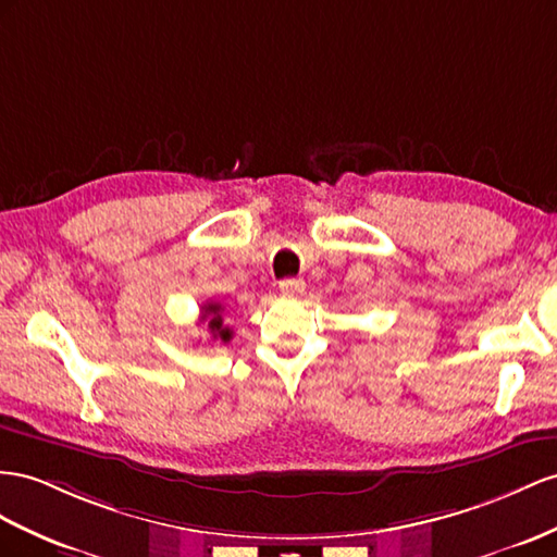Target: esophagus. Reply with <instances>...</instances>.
I'll list each match as a JSON object with an SVG mask.
<instances>
[{"instance_id":"obj_1","label":"esophagus","mask_w":557,"mask_h":557,"mask_svg":"<svg viewBox=\"0 0 557 557\" xmlns=\"http://www.w3.org/2000/svg\"><path fill=\"white\" fill-rule=\"evenodd\" d=\"M280 292L282 294H292V296L304 294L306 292V282L301 277H287V280L280 282Z\"/></svg>"}]
</instances>
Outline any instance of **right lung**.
<instances>
[{"label": "right lung", "instance_id": "add662e5", "mask_svg": "<svg viewBox=\"0 0 557 557\" xmlns=\"http://www.w3.org/2000/svg\"><path fill=\"white\" fill-rule=\"evenodd\" d=\"M221 312H223V306L219 301H207L202 306V320H209V332L213 334V338H221L223 344H227V341L233 338V330L223 324Z\"/></svg>", "mask_w": 557, "mask_h": 557}]
</instances>
